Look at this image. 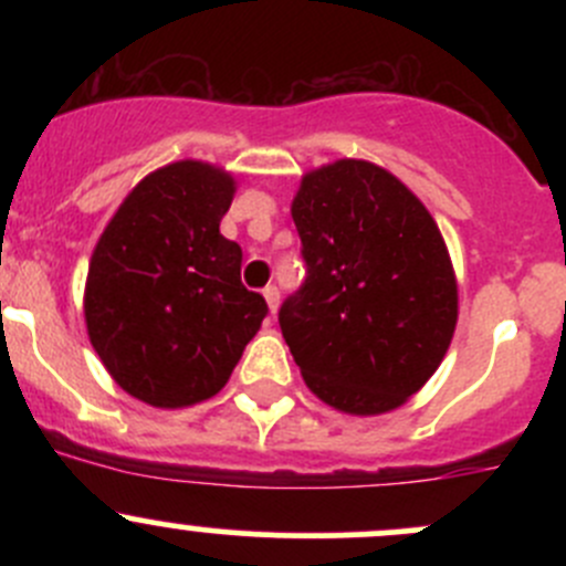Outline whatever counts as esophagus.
I'll use <instances>...</instances> for the list:
<instances>
[{
    "mask_svg": "<svg viewBox=\"0 0 566 566\" xmlns=\"http://www.w3.org/2000/svg\"><path fill=\"white\" fill-rule=\"evenodd\" d=\"M262 295H265L271 315H276V310H279V287H276V284H268V287L262 290Z\"/></svg>",
    "mask_w": 566,
    "mask_h": 566,
    "instance_id": "obj_1",
    "label": "esophagus"
}]
</instances>
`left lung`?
Here are the masks:
<instances>
[{
	"label": "left lung",
	"instance_id": "8db88e82",
	"mask_svg": "<svg viewBox=\"0 0 566 566\" xmlns=\"http://www.w3.org/2000/svg\"><path fill=\"white\" fill-rule=\"evenodd\" d=\"M306 279L279 310L306 386L345 413H384L443 361L458 323L447 243L386 169L336 161L293 199Z\"/></svg>",
	"mask_w": 566,
	"mask_h": 566
}]
</instances>
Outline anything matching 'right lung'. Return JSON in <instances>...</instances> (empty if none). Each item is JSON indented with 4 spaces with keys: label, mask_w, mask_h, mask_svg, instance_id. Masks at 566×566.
Returning <instances> with one entry per match:
<instances>
[{
    "label": "right lung",
    "mask_w": 566,
    "mask_h": 566,
    "mask_svg": "<svg viewBox=\"0 0 566 566\" xmlns=\"http://www.w3.org/2000/svg\"><path fill=\"white\" fill-rule=\"evenodd\" d=\"M232 193V177L210 164H169L128 193L93 251L90 342L142 402L213 397L268 315L241 282V247L219 232Z\"/></svg>",
    "instance_id": "add662e5"
}]
</instances>
